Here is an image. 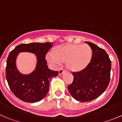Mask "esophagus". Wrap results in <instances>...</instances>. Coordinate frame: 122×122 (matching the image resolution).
I'll use <instances>...</instances> for the list:
<instances>
[{
	"instance_id": "obj_1",
	"label": "esophagus",
	"mask_w": 122,
	"mask_h": 122,
	"mask_svg": "<svg viewBox=\"0 0 122 122\" xmlns=\"http://www.w3.org/2000/svg\"><path fill=\"white\" fill-rule=\"evenodd\" d=\"M64 72V71L63 70V69H62V68H61L60 69V70H59V71H58L59 75H60V76H61V75L63 74Z\"/></svg>"
}]
</instances>
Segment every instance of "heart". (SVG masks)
Here are the masks:
<instances>
[{
    "instance_id": "heart-1",
    "label": "heart",
    "mask_w": 122,
    "mask_h": 122,
    "mask_svg": "<svg viewBox=\"0 0 122 122\" xmlns=\"http://www.w3.org/2000/svg\"><path fill=\"white\" fill-rule=\"evenodd\" d=\"M93 52L87 44H65L53 48L51 55L47 56L50 61L59 64L66 62L67 68L74 72L86 70L90 64Z\"/></svg>"
}]
</instances>
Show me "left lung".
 <instances>
[{"mask_svg": "<svg viewBox=\"0 0 122 122\" xmlns=\"http://www.w3.org/2000/svg\"><path fill=\"white\" fill-rule=\"evenodd\" d=\"M93 52L90 64L86 70L72 72L74 80L68 90L76 100L87 102L96 99L106 90L110 79L111 61L107 52L97 45L86 42Z\"/></svg>", "mask_w": 122, "mask_h": 122, "instance_id": "8db88e82", "label": "left lung"}]
</instances>
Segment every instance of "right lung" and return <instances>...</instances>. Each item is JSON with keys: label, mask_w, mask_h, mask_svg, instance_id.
Segmentation results:
<instances>
[{"label": "right lung", "mask_w": 122, "mask_h": 122, "mask_svg": "<svg viewBox=\"0 0 122 122\" xmlns=\"http://www.w3.org/2000/svg\"><path fill=\"white\" fill-rule=\"evenodd\" d=\"M52 46V42H34L20 44L9 53L7 60L6 77L10 89L16 97L23 102L35 103L46 96L50 82L58 74V71L48 68L45 55ZM34 53L37 56L36 69L30 74L23 75L17 70L15 64L20 52Z\"/></svg>", "instance_id": "1"}]
</instances>
